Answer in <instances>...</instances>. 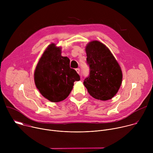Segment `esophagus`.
I'll return each instance as SVG.
<instances>
[{
    "label": "esophagus",
    "instance_id": "obj_1",
    "mask_svg": "<svg viewBox=\"0 0 153 153\" xmlns=\"http://www.w3.org/2000/svg\"><path fill=\"white\" fill-rule=\"evenodd\" d=\"M76 72H77L78 74L80 73V69H79V68H76Z\"/></svg>",
    "mask_w": 153,
    "mask_h": 153
}]
</instances>
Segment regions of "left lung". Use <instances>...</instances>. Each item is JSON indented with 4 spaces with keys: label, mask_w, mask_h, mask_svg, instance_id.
<instances>
[{
    "label": "left lung",
    "mask_w": 153,
    "mask_h": 153,
    "mask_svg": "<svg viewBox=\"0 0 153 153\" xmlns=\"http://www.w3.org/2000/svg\"><path fill=\"white\" fill-rule=\"evenodd\" d=\"M90 75L83 84L89 94L100 100L112 99L118 92L122 81V72L115 57L102 43L94 40L85 48Z\"/></svg>",
    "instance_id": "left-lung-1"
}]
</instances>
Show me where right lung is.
<instances>
[{
    "label": "right lung",
    "mask_w": 153,
    "mask_h": 153,
    "mask_svg": "<svg viewBox=\"0 0 153 153\" xmlns=\"http://www.w3.org/2000/svg\"><path fill=\"white\" fill-rule=\"evenodd\" d=\"M68 57L61 55V48L51 43L39 59L34 71V82L40 94L53 102L66 99L75 81L80 80L77 72L70 67Z\"/></svg>",
    "instance_id": "1"
}]
</instances>
